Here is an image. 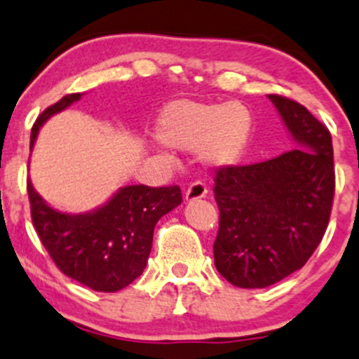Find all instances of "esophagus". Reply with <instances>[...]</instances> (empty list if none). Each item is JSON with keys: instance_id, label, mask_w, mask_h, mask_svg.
<instances>
[{"instance_id": "1", "label": "esophagus", "mask_w": 359, "mask_h": 359, "mask_svg": "<svg viewBox=\"0 0 359 359\" xmlns=\"http://www.w3.org/2000/svg\"><path fill=\"white\" fill-rule=\"evenodd\" d=\"M206 194H208V187H206V184H203L201 180H196V182H192L191 186L187 187L186 201H194V199L206 198Z\"/></svg>"}]
</instances>
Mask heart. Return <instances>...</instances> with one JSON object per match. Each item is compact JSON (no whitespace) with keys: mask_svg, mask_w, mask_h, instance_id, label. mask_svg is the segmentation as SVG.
Here are the masks:
<instances>
[{"mask_svg":"<svg viewBox=\"0 0 359 359\" xmlns=\"http://www.w3.org/2000/svg\"><path fill=\"white\" fill-rule=\"evenodd\" d=\"M251 115L241 103L222 107L198 101H173L158 118L156 135L177 149H201L215 163L239 160L251 139Z\"/></svg>","mask_w":359,"mask_h":359,"instance_id":"1","label":"heart"}]
</instances>
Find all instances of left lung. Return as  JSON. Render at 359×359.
Masks as SVG:
<instances>
[{"mask_svg": "<svg viewBox=\"0 0 359 359\" xmlns=\"http://www.w3.org/2000/svg\"><path fill=\"white\" fill-rule=\"evenodd\" d=\"M296 148L215 173V266L232 285L269 287L303 269L322 243L335 191L329 129L303 104L269 94Z\"/></svg>", "mask_w": 359, "mask_h": 359, "instance_id": "1", "label": "left lung"}]
</instances>
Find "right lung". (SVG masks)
Listing matches in <instances>:
<instances>
[{
	"label": "right lung",
	"instance_id": "add662e5",
	"mask_svg": "<svg viewBox=\"0 0 359 359\" xmlns=\"http://www.w3.org/2000/svg\"><path fill=\"white\" fill-rule=\"evenodd\" d=\"M81 94H67L37 116L30 149L39 127L65 110ZM30 217L48 255L62 273L97 292H116L146 269L156 222L182 203L179 186L122 187L93 213L67 215L53 210L27 182Z\"/></svg>",
	"mask_w": 359,
	"mask_h": 359
}]
</instances>
